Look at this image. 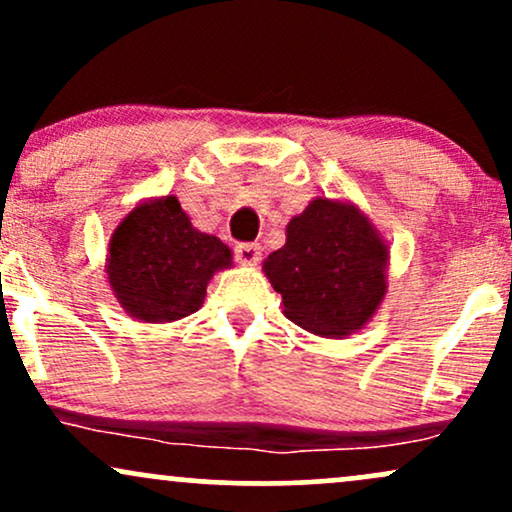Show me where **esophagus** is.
Here are the masks:
<instances>
[{
  "label": "esophagus",
  "instance_id": "esophagus-1",
  "mask_svg": "<svg viewBox=\"0 0 512 512\" xmlns=\"http://www.w3.org/2000/svg\"><path fill=\"white\" fill-rule=\"evenodd\" d=\"M260 257H262L260 245H255V243H240V245H236V260L240 264H248V267H252V264L260 262Z\"/></svg>",
  "mask_w": 512,
  "mask_h": 512
}]
</instances>
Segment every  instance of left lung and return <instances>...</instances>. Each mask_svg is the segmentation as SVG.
Here are the masks:
<instances>
[{"instance_id":"1","label":"left lung","mask_w":512,"mask_h":512,"mask_svg":"<svg viewBox=\"0 0 512 512\" xmlns=\"http://www.w3.org/2000/svg\"><path fill=\"white\" fill-rule=\"evenodd\" d=\"M390 245L351 199L315 197L286 226V243L262 272L284 315L310 334L344 339L361 330L387 293Z\"/></svg>"}]
</instances>
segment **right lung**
<instances>
[{
	"mask_svg": "<svg viewBox=\"0 0 512 512\" xmlns=\"http://www.w3.org/2000/svg\"><path fill=\"white\" fill-rule=\"evenodd\" d=\"M231 267V248L197 231L175 195L134 204L117 223L105 257L117 303L151 325L197 313L214 274Z\"/></svg>",
	"mask_w": 512,
	"mask_h": 512,
	"instance_id": "right-lung-1",
	"label": "right lung"
}]
</instances>
